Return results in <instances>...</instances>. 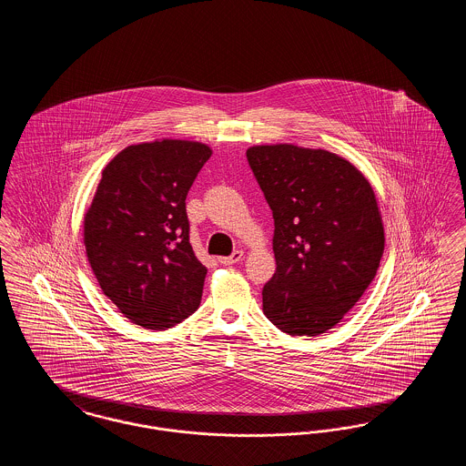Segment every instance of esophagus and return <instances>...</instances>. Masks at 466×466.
Returning <instances> with one entry per match:
<instances>
[{
    "instance_id": "1",
    "label": "esophagus",
    "mask_w": 466,
    "mask_h": 466,
    "mask_svg": "<svg viewBox=\"0 0 466 466\" xmlns=\"http://www.w3.org/2000/svg\"><path fill=\"white\" fill-rule=\"evenodd\" d=\"M241 258H243V251L238 249V251H234L230 257H222V258H220V264H223V266H234V264H238Z\"/></svg>"
}]
</instances>
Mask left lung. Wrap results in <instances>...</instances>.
<instances>
[{
  "label": "left lung",
  "mask_w": 466,
  "mask_h": 466,
  "mask_svg": "<svg viewBox=\"0 0 466 466\" xmlns=\"http://www.w3.org/2000/svg\"><path fill=\"white\" fill-rule=\"evenodd\" d=\"M246 157L274 218L264 314L291 337L325 333L376 278L384 227L374 188L350 160L321 148L257 145Z\"/></svg>",
  "instance_id": "left-lung-1"
}]
</instances>
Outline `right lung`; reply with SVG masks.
Wrapping results in <instances>:
<instances>
[{"label": "right lung", "instance_id": "right-lung-1", "mask_svg": "<svg viewBox=\"0 0 466 466\" xmlns=\"http://www.w3.org/2000/svg\"><path fill=\"white\" fill-rule=\"evenodd\" d=\"M211 154L187 139L131 145L106 164L86 213L92 272L143 329H171L199 308L208 268L188 239L185 199Z\"/></svg>", "mask_w": 466, "mask_h": 466}]
</instances>
